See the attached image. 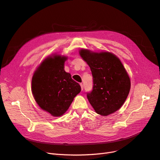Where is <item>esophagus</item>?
Segmentation results:
<instances>
[{"label": "esophagus", "mask_w": 160, "mask_h": 160, "mask_svg": "<svg viewBox=\"0 0 160 160\" xmlns=\"http://www.w3.org/2000/svg\"><path fill=\"white\" fill-rule=\"evenodd\" d=\"M80 85H81V90H83V85L82 84V83H81V84H80Z\"/></svg>", "instance_id": "1"}]
</instances>
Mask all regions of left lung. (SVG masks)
<instances>
[{
    "instance_id": "obj_1",
    "label": "left lung",
    "mask_w": 160,
    "mask_h": 160,
    "mask_svg": "<svg viewBox=\"0 0 160 160\" xmlns=\"http://www.w3.org/2000/svg\"><path fill=\"white\" fill-rule=\"evenodd\" d=\"M79 55L89 66L93 90L87 93L97 113L107 116L121 108L130 91L128 72L118 57L109 52H95L82 49Z\"/></svg>"
}]
</instances>
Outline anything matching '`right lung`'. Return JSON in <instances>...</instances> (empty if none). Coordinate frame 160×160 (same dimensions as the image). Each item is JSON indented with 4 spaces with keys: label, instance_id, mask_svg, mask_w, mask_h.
Here are the masks:
<instances>
[{
    "label": "right lung",
    "instance_id": "right-lung-1",
    "mask_svg": "<svg viewBox=\"0 0 160 160\" xmlns=\"http://www.w3.org/2000/svg\"><path fill=\"white\" fill-rule=\"evenodd\" d=\"M67 57H48L38 67L32 78V93L37 103L54 117L63 115L80 93L81 87L64 69Z\"/></svg>",
    "mask_w": 160,
    "mask_h": 160
}]
</instances>
